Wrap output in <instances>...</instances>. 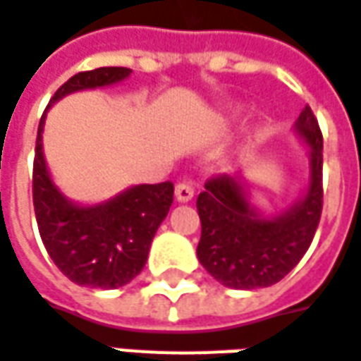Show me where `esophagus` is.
<instances>
[{"label":"esophagus","mask_w":361,"mask_h":361,"mask_svg":"<svg viewBox=\"0 0 361 361\" xmlns=\"http://www.w3.org/2000/svg\"><path fill=\"white\" fill-rule=\"evenodd\" d=\"M175 196H177L178 202H190L194 198V188H192L190 184L178 183L175 186Z\"/></svg>","instance_id":"obj_1"}]
</instances>
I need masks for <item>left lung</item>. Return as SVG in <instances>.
<instances>
[{
  "mask_svg": "<svg viewBox=\"0 0 361 361\" xmlns=\"http://www.w3.org/2000/svg\"><path fill=\"white\" fill-rule=\"evenodd\" d=\"M296 133L310 146V186L288 212L259 215L250 206L246 188L231 175H215L200 192L202 236L196 254L221 285L236 290L275 285L314 240L323 209V134L310 105L300 113Z\"/></svg>",
  "mask_w": 361,
  "mask_h": 361,
  "instance_id": "left-lung-1",
  "label": "left lung"
}]
</instances>
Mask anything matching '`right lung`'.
<instances>
[{
  "instance_id": "obj_1",
  "label": "right lung",
  "mask_w": 361,
  "mask_h": 361,
  "mask_svg": "<svg viewBox=\"0 0 361 361\" xmlns=\"http://www.w3.org/2000/svg\"><path fill=\"white\" fill-rule=\"evenodd\" d=\"M126 67H99L71 76L49 104L88 88L126 78ZM42 115L32 171L34 213L42 242L57 269L73 283L90 288H119L146 265L149 244L173 204L171 180L138 184L99 206H76L51 183L42 152Z\"/></svg>"
}]
</instances>
